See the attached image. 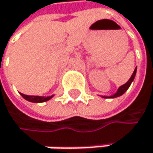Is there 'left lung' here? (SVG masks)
<instances>
[{"mask_svg": "<svg viewBox=\"0 0 153 153\" xmlns=\"http://www.w3.org/2000/svg\"><path fill=\"white\" fill-rule=\"evenodd\" d=\"M136 72H137V67L135 68V70H134V71H133V73H132V75H131V77L129 78V80H128L125 84L121 85L115 94H113L112 95H109V96H106V95H101V97H103V98H116V97L121 96L123 94H125V93L127 92V90L129 88V86H130V84L132 83V82L134 81L135 76H136Z\"/></svg>", "mask_w": 153, "mask_h": 153, "instance_id": "obj_1", "label": "left lung"}]
</instances>
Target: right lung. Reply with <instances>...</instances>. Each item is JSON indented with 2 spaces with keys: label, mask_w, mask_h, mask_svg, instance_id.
Wrapping results in <instances>:
<instances>
[{
  "label": "right lung",
  "mask_w": 153,
  "mask_h": 153,
  "mask_svg": "<svg viewBox=\"0 0 153 153\" xmlns=\"http://www.w3.org/2000/svg\"><path fill=\"white\" fill-rule=\"evenodd\" d=\"M20 94L26 100V101H29V102H32V103H44V102H47L48 100H50L52 97L54 96V94L52 95H49V96H38V95H26V94Z\"/></svg>",
  "instance_id": "obj_1"
}]
</instances>
